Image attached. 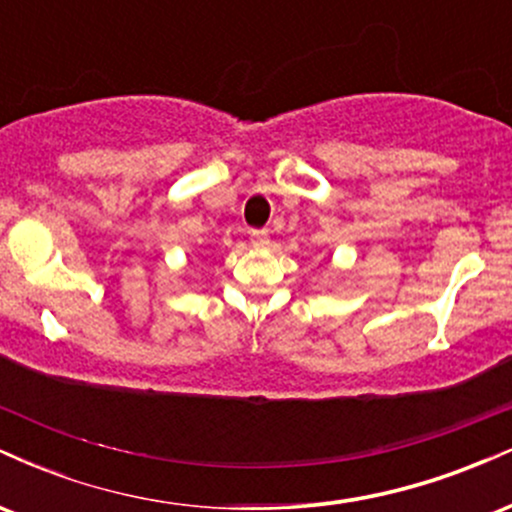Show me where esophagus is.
Listing matches in <instances>:
<instances>
[{
  "instance_id": "34e87169",
  "label": "esophagus",
  "mask_w": 512,
  "mask_h": 512,
  "mask_svg": "<svg viewBox=\"0 0 512 512\" xmlns=\"http://www.w3.org/2000/svg\"><path fill=\"white\" fill-rule=\"evenodd\" d=\"M250 243L252 245L267 243V231H262V228H255V231H250Z\"/></svg>"
}]
</instances>
